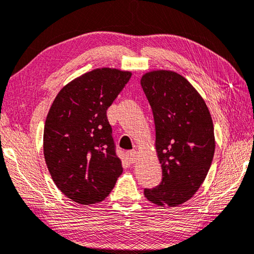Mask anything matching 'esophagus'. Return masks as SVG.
I'll return each instance as SVG.
<instances>
[{"mask_svg":"<svg viewBox=\"0 0 254 254\" xmlns=\"http://www.w3.org/2000/svg\"><path fill=\"white\" fill-rule=\"evenodd\" d=\"M137 156H138V153H137L136 150H132V151H128L127 152L128 160H130L132 163H135L136 162Z\"/></svg>","mask_w":254,"mask_h":254,"instance_id":"1","label":"esophagus"}]
</instances>
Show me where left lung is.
<instances>
[{
    "instance_id": "obj_1",
    "label": "left lung",
    "mask_w": 254,
    "mask_h": 254,
    "mask_svg": "<svg viewBox=\"0 0 254 254\" xmlns=\"http://www.w3.org/2000/svg\"><path fill=\"white\" fill-rule=\"evenodd\" d=\"M141 86L155 122V148L163 180L144 196L157 206L183 205L195 195L215 154V133L209 109L182 74L158 69L145 72Z\"/></svg>"
}]
</instances>
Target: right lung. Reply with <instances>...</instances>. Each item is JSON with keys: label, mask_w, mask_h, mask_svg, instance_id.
<instances>
[{"label": "right lung", "mask_w": 254, "mask_h": 254, "mask_svg": "<svg viewBox=\"0 0 254 254\" xmlns=\"http://www.w3.org/2000/svg\"><path fill=\"white\" fill-rule=\"evenodd\" d=\"M131 74L116 68L93 69L64 86L48 111L45 162L58 190L80 205L102 201L123 172L107 110Z\"/></svg>", "instance_id": "obj_1"}]
</instances>
